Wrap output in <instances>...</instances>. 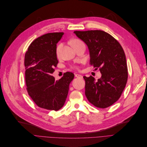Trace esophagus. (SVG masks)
I'll use <instances>...</instances> for the list:
<instances>
[{"mask_svg":"<svg viewBox=\"0 0 147 147\" xmlns=\"http://www.w3.org/2000/svg\"><path fill=\"white\" fill-rule=\"evenodd\" d=\"M75 76L76 78H82V76L80 75V74H75Z\"/></svg>","mask_w":147,"mask_h":147,"instance_id":"1","label":"esophagus"}]
</instances>
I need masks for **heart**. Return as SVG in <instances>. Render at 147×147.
Returning <instances> with one entry per match:
<instances>
[{
	"instance_id": "1",
	"label": "heart",
	"mask_w": 147,
	"mask_h": 147,
	"mask_svg": "<svg viewBox=\"0 0 147 147\" xmlns=\"http://www.w3.org/2000/svg\"><path fill=\"white\" fill-rule=\"evenodd\" d=\"M81 43H82V42L78 39H74L73 40H71V45L72 46L75 48L76 46H78L79 44H80ZM63 47V44L62 43H59L57 44V45L56 46V48H55V53H56L57 55H59L61 50L62 48ZM71 67L72 69H77L78 67L75 66V65H72L71 66Z\"/></svg>"
}]
</instances>
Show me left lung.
<instances>
[{
	"mask_svg": "<svg viewBox=\"0 0 147 147\" xmlns=\"http://www.w3.org/2000/svg\"><path fill=\"white\" fill-rule=\"evenodd\" d=\"M88 46L90 65L102 74L95 81L92 76H83L85 94L94 106L106 108L117 102L123 92L128 78L126 59L120 44L102 30L75 31Z\"/></svg>",
	"mask_w": 147,
	"mask_h": 147,
	"instance_id": "obj_1",
	"label": "left lung"
}]
</instances>
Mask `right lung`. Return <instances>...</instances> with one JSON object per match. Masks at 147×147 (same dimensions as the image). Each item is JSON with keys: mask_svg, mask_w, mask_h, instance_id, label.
Masks as SVG:
<instances>
[{"mask_svg": "<svg viewBox=\"0 0 147 147\" xmlns=\"http://www.w3.org/2000/svg\"><path fill=\"white\" fill-rule=\"evenodd\" d=\"M63 32L49 33L34 39L25 54V81L28 94L39 108L58 111L64 105L74 75L67 72L59 80L51 74L57 67V44Z\"/></svg>", "mask_w": 147, "mask_h": 147, "instance_id": "right-lung-1", "label": "right lung"}]
</instances>
